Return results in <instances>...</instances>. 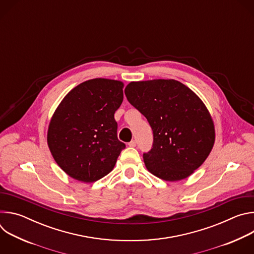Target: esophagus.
Listing matches in <instances>:
<instances>
[{
    "mask_svg": "<svg viewBox=\"0 0 254 254\" xmlns=\"http://www.w3.org/2000/svg\"><path fill=\"white\" fill-rule=\"evenodd\" d=\"M128 146H129V147H131V148L135 147V146H136V142H135V140H131L130 142H128Z\"/></svg>",
    "mask_w": 254,
    "mask_h": 254,
    "instance_id": "34e87169",
    "label": "esophagus"
}]
</instances>
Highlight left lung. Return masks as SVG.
I'll use <instances>...</instances> for the list:
<instances>
[{"label":"left lung","mask_w":254,"mask_h":254,"mask_svg":"<svg viewBox=\"0 0 254 254\" xmlns=\"http://www.w3.org/2000/svg\"><path fill=\"white\" fill-rule=\"evenodd\" d=\"M125 94L154 132L153 149L143 154L148 171L169 182L191 176L215 142L214 122L202 99L175 79L132 81Z\"/></svg>","instance_id":"left-lung-1"}]
</instances>
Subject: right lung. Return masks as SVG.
Here are the masks:
<instances>
[{
  "label": "right lung",
  "instance_id": "obj_1",
  "mask_svg": "<svg viewBox=\"0 0 254 254\" xmlns=\"http://www.w3.org/2000/svg\"><path fill=\"white\" fill-rule=\"evenodd\" d=\"M124 82L94 78L71 89L55 110L47 130L50 153L69 177L92 183L110 174L126 144L119 140L115 113Z\"/></svg>",
  "mask_w": 254,
  "mask_h": 254
}]
</instances>
